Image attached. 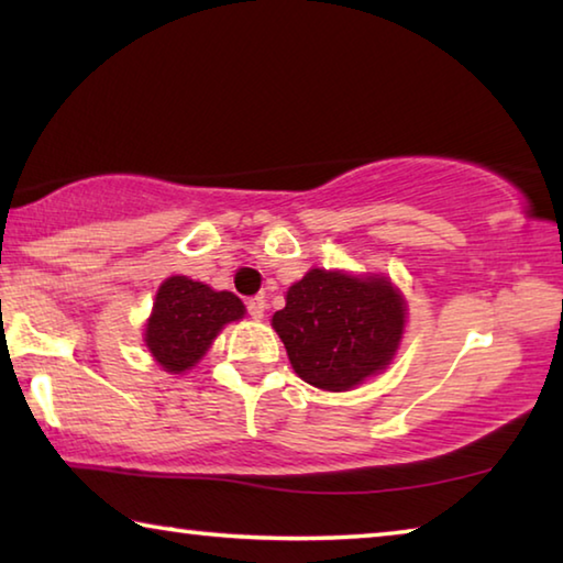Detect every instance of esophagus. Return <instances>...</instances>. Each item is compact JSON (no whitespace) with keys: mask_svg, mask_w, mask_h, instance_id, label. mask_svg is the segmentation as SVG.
Instances as JSON below:
<instances>
[{"mask_svg":"<svg viewBox=\"0 0 563 563\" xmlns=\"http://www.w3.org/2000/svg\"><path fill=\"white\" fill-rule=\"evenodd\" d=\"M245 305H247V312H251L253 320H261L265 316V300L263 298H251Z\"/></svg>","mask_w":563,"mask_h":563,"instance_id":"obj_1","label":"esophagus"}]
</instances>
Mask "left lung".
Instances as JSON below:
<instances>
[{"label": "left lung", "instance_id": "left-lung-1", "mask_svg": "<svg viewBox=\"0 0 563 563\" xmlns=\"http://www.w3.org/2000/svg\"><path fill=\"white\" fill-rule=\"evenodd\" d=\"M407 305L385 275L312 268L273 316L290 365L305 383L347 393L393 362Z\"/></svg>", "mask_w": 563, "mask_h": 563}]
</instances>
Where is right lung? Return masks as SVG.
Segmentation results:
<instances>
[{
	"instance_id": "add662e5",
	"label": "right lung",
	"mask_w": 563,
	"mask_h": 563,
	"mask_svg": "<svg viewBox=\"0 0 563 563\" xmlns=\"http://www.w3.org/2000/svg\"><path fill=\"white\" fill-rule=\"evenodd\" d=\"M245 316V305L228 290H213L186 275H170L156 292L144 342L170 375L201 360L223 325Z\"/></svg>"
}]
</instances>
